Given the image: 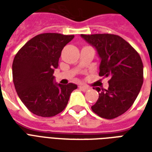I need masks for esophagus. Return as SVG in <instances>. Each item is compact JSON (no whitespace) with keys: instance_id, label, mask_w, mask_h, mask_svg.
I'll use <instances>...</instances> for the list:
<instances>
[{"instance_id":"esophagus-1","label":"esophagus","mask_w":152,"mask_h":152,"mask_svg":"<svg viewBox=\"0 0 152 152\" xmlns=\"http://www.w3.org/2000/svg\"><path fill=\"white\" fill-rule=\"evenodd\" d=\"M79 89H81L82 91L84 92H86V91H88L89 89V87H87V86H79Z\"/></svg>"}]
</instances>
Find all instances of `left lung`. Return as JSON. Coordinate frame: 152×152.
Returning a JSON list of instances; mask_svg holds the SVG:
<instances>
[{
	"label": "left lung",
	"instance_id": "1",
	"mask_svg": "<svg viewBox=\"0 0 152 152\" xmlns=\"http://www.w3.org/2000/svg\"><path fill=\"white\" fill-rule=\"evenodd\" d=\"M95 47L101 63L99 76L108 77L107 89L94 88L99 93L92 111L104 119H114L134 104L143 83V64L139 53L129 43L114 34H81Z\"/></svg>",
	"mask_w": 152,
	"mask_h": 152
}]
</instances>
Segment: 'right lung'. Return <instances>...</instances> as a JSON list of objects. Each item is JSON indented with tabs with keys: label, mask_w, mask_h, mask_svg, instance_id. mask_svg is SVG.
Listing matches in <instances>:
<instances>
[{
	"label": "right lung",
	"mask_w": 152,
	"mask_h": 152,
	"mask_svg": "<svg viewBox=\"0 0 152 152\" xmlns=\"http://www.w3.org/2000/svg\"><path fill=\"white\" fill-rule=\"evenodd\" d=\"M74 35L42 33L29 40L16 53L13 81L19 99L33 114L51 117L62 112L71 93L77 88L72 83H53V69L58 66L61 52Z\"/></svg>",
	"instance_id": "obj_1"
}]
</instances>
